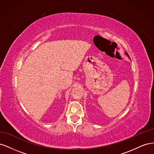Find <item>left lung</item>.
Returning <instances> with one entry per match:
<instances>
[{"instance_id":"8db88e82","label":"left lung","mask_w":154,"mask_h":154,"mask_svg":"<svg viewBox=\"0 0 154 154\" xmlns=\"http://www.w3.org/2000/svg\"><path fill=\"white\" fill-rule=\"evenodd\" d=\"M125 54H127V56H128V54H127V53H125Z\"/></svg>"}]
</instances>
